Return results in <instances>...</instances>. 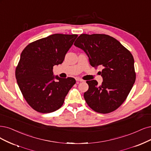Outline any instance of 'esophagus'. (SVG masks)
I'll list each match as a JSON object with an SVG mask.
<instances>
[{
	"mask_svg": "<svg viewBox=\"0 0 151 151\" xmlns=\"http://www.w3.org/2000/svg\"><path fill=\"white\" fill-rule=\"evenodd\" d=\"M76 81H81V82L84 81L83 80H82V79L80 78H76Z\"/></svg>",
	"mask_w": 151,
	"mask_h": 151,
	"instance_id": "1",
	"label": "esophagus"
}]
</instances>
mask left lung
<instances>
[{"label":"left lung","mask_w":151,"mask_h":151,"mask_svg":"<svg viewBox=\"0 0 151 151\" xmlns=\"http://www.w3.org/2000/svg\"><path fill=\"white\" fill-rule=\"evenodd\" d=\"M74 45L85 52L93 67L102 68L99 71L103 80L101 85L94 80L86 81V103L99 113L116 110L125 101L136 80L132 54L118 40L105 34H81Z\"/></svg>","instance_id":"obj_1"}]
</instances>
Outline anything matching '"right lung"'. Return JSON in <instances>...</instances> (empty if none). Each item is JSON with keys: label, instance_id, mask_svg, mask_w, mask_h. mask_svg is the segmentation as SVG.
<instances>
[{"label": "right lung", "instance_id": "obj_1", "mask_svg": "<svg viewBox=\"0 0 151 151\" xmlns=\"http://www.w3.org/2000/svg\"><path fill=\"white\" fill-rule=\"evenodd\" d=\"M78 35L55 33L33 42L24 49L15 70L20 90L27 102L38 112L49 113L63 105L76 80L53 75Z\"/></svg>", "mask_w": 151, "mask_h": 151}]
</instances>
